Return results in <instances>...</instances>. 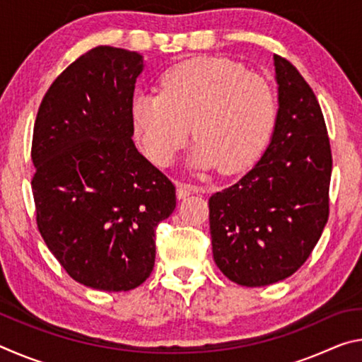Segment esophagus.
<instances>
[{
  "mask_svg": "<svg viewBox=\"0 0 362 362\" xmlns=\"http://www.w3.org/2000/svg\"><path fill=\"white\" fill-rule=\"evenodd\" d=\"M196 192H198V187L189 185V183H183V182L177 183V198H179V199L187 198V196L193 194Z\"/></svg>",
  "mask_w": 362,
  "mask_h": 362,
  "instance_id": "1",
  "label": "esophagus"
}]
</instances>
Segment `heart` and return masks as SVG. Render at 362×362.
Masks as SVG:
<instances>
[{"label":"heart","instance_id":"obj_1","mask_svg":"<svg viewBox=\"0 0 362 362\" xmlns=\"http://www.w3.org/2000/svg\"><path fill=\"white\" fill-rule=\"evenodd\" d=\"M274 90L228 59H193L164 73L161 94L139 93L131 122L145 155L169 166L188 137L196 142L192 166L225 174L249 166L267 145L276 122Z\"/></svg>","mask_w":362,"mask_h":362}]
</instances>
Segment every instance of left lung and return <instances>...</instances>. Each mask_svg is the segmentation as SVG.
<instances>
[{
    "instance_id": "8db88e82",
    "label": "left lung",
    "mask_w": 362,
    "mask_h": 362,
    "mask_svg": "<svg viewBox=\"0 0 362 362\" xmlns=\"http://www.w3.org/2000/svg\"><path fill=\"white\" fill-rule=\"evenodd\" d=\"M273 60L278 113L269 145L246 175L209 198L214 260L246 287L296 273L329 217L332 155L321 107L289 60Z\"/></svg>"
}]
</instances>
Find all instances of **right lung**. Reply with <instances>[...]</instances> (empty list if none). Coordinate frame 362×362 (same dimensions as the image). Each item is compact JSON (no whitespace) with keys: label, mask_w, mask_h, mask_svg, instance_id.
Here are the masks:
<instances>
[{"label":"right lung","mask_w":362,"mask_h":362,"mask_svg":"<svg viewBox=\"0 0 362 362\" xmlns=\"http://www.w3.org/2000/svg\"><path fill=\"white\" fill-rule=\"evenodd\" d=\"M144 57L99 46L51 84L35 121L36 223L70 276L93 289H136L155 267L156 226L175 187L132 142Z\"/></svg>","instance_id":"1"}]
</instances>
